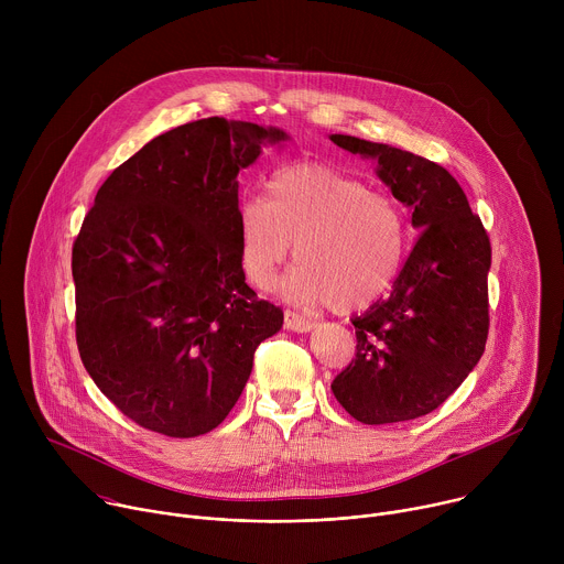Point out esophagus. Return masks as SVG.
<instances>
[{"instance_id":"esophagus-1","label":"esophagus","mask_w":564,"mask_h":564,"mask_svg":"<svg viewBox=\"0 0 564 564\" xmlns=\"http://www.w3.org/2000/svg\"><path fill=\"white\" fill-rule=\"evenodd\" d=\"M283 321H285V328L292 333H310L314 328V321H310L296 312H290V310L283 314Z\"/></svg>"}]
</instances>
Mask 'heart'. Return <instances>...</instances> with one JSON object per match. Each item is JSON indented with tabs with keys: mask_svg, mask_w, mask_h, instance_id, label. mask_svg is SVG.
<instances>
[{
	"mask_svg": "<svg viewBox=\"0 0 564 564\" xmlns=\"http://www.w3.org/2000/svg\"><path fill=\"white\" fill-rule=\"evenodd\" d=\"M270 200L238 205V261L246 279L268 290L292 254L299 259L281 294L301 305H372L397 281L409 227L399 203L355 174L326 163H294L272 174Z\"/></svg>",
	"mask_w": 564,
	"mask_h": 564,
	"instance_id": "heart-1",
	"label": "heart"
}]
</instances>
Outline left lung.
Wrapping results in <instances>:
<instances>
[{"label":"left lung","instance_id":"1","mask_svg":"<svg viewBox=\"0 0 564 564\" xmlns=\"http://www.w3.org/2000/svg\"><path fill=\"white\" fill-rule=\"evenodd\" d=\"M330 140L375 160L379 181L413 209L420 231L390 294L352 318L357 355L333 392L361 424L409 422L444 404L485 352L491 243L442 165L355 135Z\"/></svg>","mask_w":564,"mask_h":564}]
</instances>
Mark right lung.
<instances>
[{"label": "right lung", "instance_id": "1", "mask_svg": "<svg viewBox=\"0 0 564 564\" xmlns=\"http://www.w3.org/2000/svg\"><path fill=\"white\" fill-rule=\"evenodd\" d=\"M276 127L205 118L147 142L105 181L73 243L75 337L96 386L167 437L214 431L283 326L238 261V172Z\"/></svg>", "mask_w": 564, "mask_h": 564}]
</instances>
